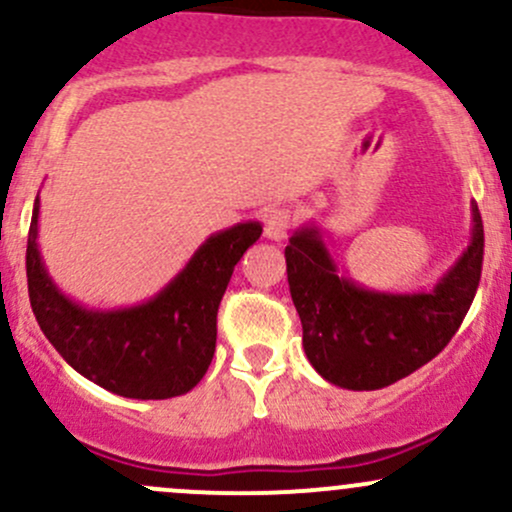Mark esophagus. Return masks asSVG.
<instances>
[{"instance_id":"obj_1","label":"esophagus","mask_w":512,"mask_h":512,"mask_svg":"<svg viewBox=\"0 0 512 512\" xmlns=\"http://www.w3.org/2000/svg\"><path fill=\"white\" fill-rule=\"evenodd\" d=\"M291 228V213L286 209H272L265 216V235L274 243H282L289 235Z\"/></svg>"}]
</instances>
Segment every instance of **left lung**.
Returning a JSON list of instances; mask_svg holds the SVG:
<instances>
[{
	"instance_id": "obj_1",
	"label": "left lung",
	"mask_w": 512,
	"mask_h": 512,
	"mask_svg": "<svg viewBox=\"0 0 512 512\" xmlns=\"http://www.w3.org/2000/svg\"><path fill=\"white\" fill-rule=\"evenodd\" d=\"M303 352L330 384L374 391L440 355L474 301L484 262V223L471 204V238L430 289L379 291L340 272L316 221L291 233L284 250Z\"/></svg>"
}]
</instances>
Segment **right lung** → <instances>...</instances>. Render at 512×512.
<instances>
[{
    "label": "right lung",
    "mask_w": 512,
    "mask_h": 512,
    "mask_svg": "<svg viewBox=\"0 0 512 512\" xmlns=\"http://www.w3.org/2000/svg\"><path fill=\"white\" fill-rule=\"evenodd\" d=\"M41 199L28 228L26 277L31 308L50 345L84 379L138 401L192 391L216 352V316L243 252L262 235L260 221L209 235L177 277L148 301L126 308H89L67 296L38 247Z\"/></svg>",
    "instance_id": "right-lung-1"
}]
</instances>
